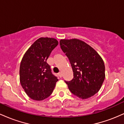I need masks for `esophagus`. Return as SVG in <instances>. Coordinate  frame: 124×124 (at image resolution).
<instances>
[{"mask_svg":"<svg viewBox=\"0 0 124 124\" xmlns=\"http://www.w3.org/2000/svg\"><path fill=\"white\" fill-rule=\"evenodd\" d=\"M58 76H59V78H62V73H61V72H59V73H58Z\"/></svg>","mask_w":124,"mask_h":124,"instance_id":"1","label":"esophagus"}]
</instances>
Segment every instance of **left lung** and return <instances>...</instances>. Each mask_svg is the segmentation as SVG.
I'll return each instance as SVG.
<instances>
[{
	"mask_svg": "<svg viewBox=\"0 0 124 124\" xmlns=\"http://www.w3.org/2000/svg\"><path fill=\"white\" fill-rule=\"evenodd\" d=\"M59 42L73 69V79L65 82L69 90L82 100L94 96L101 89L106 77L102 58L93 48L80 39H62Z\"/></svg>",
	"mask_w": 124,
	"mask_h": 124,
	"instance_id": "left-lung-1",
	"label": "left lung"
}]
</instances>
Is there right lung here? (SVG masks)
Segmentation results:
<instances>
[{
    "mask_svg": "<svg viewBox=\"0 0 124 124\" xmlns=\"http://www.w3.org/2000/svg\"><path fill=\"white\" fill-rule=\"evenodd\" d=\"M58 45L55 38L41 37L31 45L21 59L20 82L27 95L34 100L41 101L48 97L58 80L46 63Z\"/></svg>",
    "mask_w": 124,
    "mask_h": 124,
    "instance_id": "obj_1",
    "label": "right lung"
}]
</instances>
